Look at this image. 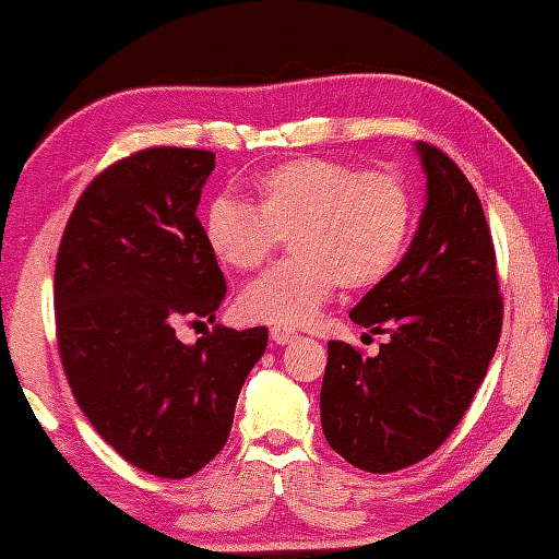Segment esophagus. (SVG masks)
I'll use <instances>...</instances> for the list:
<instances>
[{
    "label": "esophagus",
    "instance_id": "34e87169",
    "mask_svg": "<svg viewBox=\"0 0 559 559\" xmlns=\"http://www.w3.org/2000/svg\"><path fill=\"white\" fill-rule=\"evenodd\" d=\"M271 338H273L275 344L284 346V344H288V342H294V338H297V333H294L292 329H273V331H271Z\"/></svg>",
    "mask_w": 559,
    "mask_h": 559
}]
</instances>
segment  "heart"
<instances>
[{"mask_svg": "<svg viewBox=\"0 0 559 559\" xmlns=\"http://www.w3.org/2000/svg\"><path fill=\"white\" fill-rule=\"evenodd\" d=\"M413 226V194L391 170H360L338 159L301 157L258 181V207L215 199L204 239L223 265L258 271L281 239L294 258L252 281L239 312L252 323H312L336 286H373L394 271Z\"/></svg>", "mask_w": 559, "mask_h": 559, "instance_id": "b5f03b06", "label": "heart"}]
</instances>
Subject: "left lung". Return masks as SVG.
<instances>
[{
	"label": "left lung",
	"instance_id": "left-lung-1",
	"mask_svg": "<svg viewBox=\"0 0 559 559\" xmlns=\"http://www.w3.org/2000/svg\"><path fill=\"white\" fill-rule=\"evenodd\" d=\"M428 202L400 265L349 312L389 333L376 357L329 342L320 423L333 452L368 473H394L433 454L484 381L502 294L480 199L439 146L418 141Z\"/></svg>",
	"mask_w": 559,
	"mask_h": 559
}]
</instances>
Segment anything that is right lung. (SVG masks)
I'll list each match as a JSON object with an SVG mask.
<instances>
[{"label":"right lung","mask_w":559,"mask_h":559,"mask_svg":"<svg viewBox=\"0 0 559 559\" xmlns=\"http://www.w3.org/2000/svg\"><path fill=\"white\" fill-rule=\"evenodd\" d=\"M215 152L152 146L105 168L75 202L55 267L57 349L81 413L126 463L189 478L226 447L267 329L215 320L226 297L197 217Z\"/></svg>","instance_id":"add662e5"}]
</instances>
